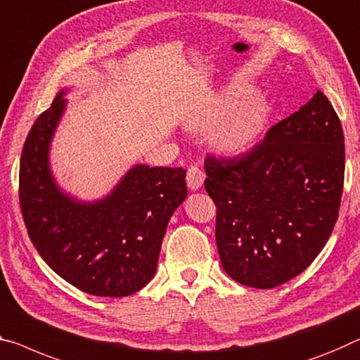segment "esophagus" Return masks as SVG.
Listing matches in <instances>:
<instances>
[{"label":"esophagus","instance_id":"34e87169","mask_svg":"<svg viewBox=\"0 0 360 360\" xmlns=\"http://www.w3.org/2000/svg\"><path fill=\"white\" fill-rule=\"evenodd\" d=\"M186 181H187V186H189L191 191H198L203 186L205 173H203L200 168L197 167V165H193V167H191L189 169H187Z\"/></svg>","mask_w":360,"mask_h":360}]
</instances>
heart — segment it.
Instances as JSON below:
<instances>
[{
  "label": "heart",
  "instance_id": "b5f03b06",
  "mask_svg": "<svg viewBox=\"0 0 360 360\" xmlns=\"http://www.w3.org/2000/svg\"><path fill=\"white\" fill-rule=\"evenodd\" d=\"M247 88L232 86L193 118L192 127L210 128V141L222 153L237 155L248 150L266 123L267 102L261 94L243 98Z\"/></svg>",
  "mask_w": 360,
  "mask_h": 360
}]
</instances>
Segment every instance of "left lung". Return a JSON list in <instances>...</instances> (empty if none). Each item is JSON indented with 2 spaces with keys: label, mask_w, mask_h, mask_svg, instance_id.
<instances>
[{
  "label": "left lung",
  "mask_w": 360,
  "mask_h": 360,
  "mask_svg": "<svg viewBox=\"0 0 360 360\" xmlns=\"http://www.w3.org/2000/svg\"><path fill=\"white\" fill-rule=\"evenodd\" d=\"M216 245L233 281L274 288L303 272L338 219L345 136L322 91L267 131L252 150L205 160Z\"/></svg>",
  "instance_id": "obj_1"
}]
</instances>
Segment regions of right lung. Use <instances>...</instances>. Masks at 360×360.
Wrapping results in <instances>:
<instances>
[{"label": "right lung", "instance_id": "1", "mask_svg": "<svg viewBox=\"0 0 360 360\" xmlns=\"http://www.w3.org/2000/svg\"><path fill=\"white\" fill-rule=\"evenodd\" d=\"M67 89L37 118L20 157L19 198L28 237L57 276L84 293L120 298L150 282L168 221L186 200V169L136 165L107 197L62 192L49 147Z\"/></svg>", "mask_w": 360, "mask_h": 360}]
</instances>
